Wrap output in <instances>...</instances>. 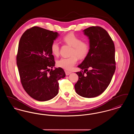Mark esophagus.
Returning <instances> with one entry per match:
<instances>
[{
	"instance_id": "obj_1",
	"label": "esophagus",
	"mask_w": 134,
	"mask_h": 134,
	"mask_svg": "<svg viewBox=\"0 0 134 134\" xmlns=\"http://www.w3.org/2000/svg\"><path fill=\"white\" fill-rule=\"evenodd\" d=\"M65 73H66V75H69V74H70L71 73V72L70 71H65Z\"/></svg>"
}]
</instances>
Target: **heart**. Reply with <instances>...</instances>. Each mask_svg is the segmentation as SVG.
<instances>
[{"label": "heart", "instance_id": "heart-1", "mask_svg": "<svg viewBox=\"0 0 134 134\" xmlns=\"http://www.w3.org/2000/svg\"><path fill=\"white\" fill-rule=\"evenodd\" d=\"M66 44L72 47L70 57L62 58L57 62L58 66L66 70L71 69L77 62V57L80 59L85 57L89 52V45L87 42L82 41L81 39L74 34L70 33L62 38ZM51 51L53 54L58 56L59 54L60 47L57 42H54L51 45Z\"/></svg>", "mask_w": 134, "mask_h": 134}]
</instances>
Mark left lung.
<instances>
[{"instance_id":"left-lung-1","label":"left lung","mask_w":134,"mask_h":134,"mask_svg":"<svg viewBox=\"0 0 134 134\" xmlns=\"http://www.w3.org/2000/svg\"><path fill=\"white\" fill-rule=\"evenodd\" d=\"M83 32L89 39V52L78 66L84 71L76 73L79 79L74 86L78 95L92 98L104 92L115 73V45L108 32L100 26H91Z\"/></svg>"}]
</instances>
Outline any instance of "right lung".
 I'll return each instance as SVG.
<instances>
[{"instance_id":"right-lung-1","label":"right lung","mask_w":134,"mask_h":134,"mask_svg":"<svg viewBox=\"0 0 134 134\" xmlns=\"http://www.w3.org/2000/svg\"><path fill=\"white\" fill-rule=\"evenodd\" d=\"M59 36L57 32L34 26L19 41L16 64L21 83L26 93L38 101L57 96L58 80L66 75L61 67L51 69L55 64L51 45Z\"/></svg>"}]
</instances>
